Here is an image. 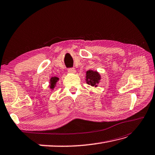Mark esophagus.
Here are the masks:
<instances>
[{"label":"esophagus","instance_id":"obj_1","mask_svg":"<svg viewBox=\"0 0 155 155\" xmlns=\"http://www.w3.org/2000/svg\"><path fill=\"white\" fill-rule=\"evenodd\" d=\"M68 72L69 74H74L76 72V70H75V69L74 68H69L68 69Z\"/></svg>","mask_w":155,"mask_h":155}]
</instances>
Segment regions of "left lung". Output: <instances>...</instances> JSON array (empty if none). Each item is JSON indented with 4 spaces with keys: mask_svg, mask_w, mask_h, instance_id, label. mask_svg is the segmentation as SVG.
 Wrapping results in <instances>:
<instances>
[{
    "mask_svg": "<svg viewBox=\"0 0 155 155\" xmlns=\"http://www.w3.org/2000/svg\"><path fill=\"white\" fill-rule=\"evenodd\" d=\"M86 82L87 84L90 85L91 86H97V84H99L101 79L100 75L98 72L94 71L92 70H88L86 72Z\"/></svg>",
    "mask_w": 155,
    "mask_h": 155,
    "instance_id": "1",
    "label": "left lung"
}]
</instances>
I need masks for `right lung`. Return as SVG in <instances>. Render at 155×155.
I'll return each instance as SVG.
<instances>
[{
	"instance_id": "1",
	"label": "right lung",
	"mask_w": 155,
	"mask_h": 155,
	"mask_svg": "<svg viewBox=\"0 0 155 155\" xmlns=\"http://www.w3.org/2000/svg\"><path fill=\"white\" fill-rule=\"evenodd\" d=\"M58 80H59V78L57 77H52L51 78V80H50V86H49L51 90H53V88L55 87L57 81H58Z\"/></svg>"
}]
</instances>
